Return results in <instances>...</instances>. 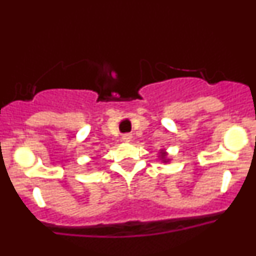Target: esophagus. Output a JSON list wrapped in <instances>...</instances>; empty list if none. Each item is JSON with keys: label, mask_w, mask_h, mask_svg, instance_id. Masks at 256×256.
I'll return each mask as SVG.
<instances>
[{"label": "esophagus", "mask_w": 256, "mask_h": 256, "mask_svg": "<svg viewBox=\"0 0 256 256\" xmlns=\"http://www.w3.org/2000/svg\"><path fill=\"white\" fill-rule=\"evenodd\" d=\"M122 140H123V142H126V144H128V142H130L132 137H130V134H124L123 137H122Z\"/></svg>", "instance_id": "obj_1"}]
</instances>
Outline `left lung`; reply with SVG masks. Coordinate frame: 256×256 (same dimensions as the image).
Wrapping results in <instances>:
<instances>
[{
  "mask_svg": "<svg viewBox=\"0 0 256 256\" xmlns=\"http://www.w3.org/2000/svg\"><path fill=\"white\" fill-rule=\"evenodd\" d=\"M158 158H159L160 162H165V164L170 162V159L168 158V152L165 151V148H162V150H159V156H158Z\"/></svg>",
  "mask_w": 256,
  "mask_h": 256,
  "instance_id": "left-lung-1",
  "label": "left lung"
}]
</instances>
